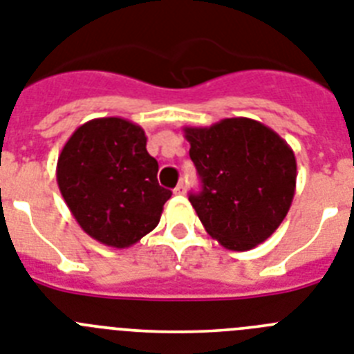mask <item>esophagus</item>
<instances>
[{"label": "esophagus", "instance_id": "obj_1", "mask_svg": "<svg viewBox=\"0 0 354 354\" xmlns=\"http://www.w3.org/2000/svg\"><path fill=\"white\" fill-rule=\"evenodd\" d=\"M174 193H175V195H184V193H186V186H184V183L177 184V186H175V189H174Z\"/></svg>", "mask_w": 354, "mask_h": 354}]
</instances>
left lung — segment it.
<instances>
[{"instance_id": "left-lung-1", "label": "left lung", "mask_w": 354, "mask_h": 354, "mask_svg": "<svg viewBox=\"0 0 354 354\" xmlns=\"http://www.w3.org/2000/svg\"><path fill=\"white\" fill-rule=\"evenodd\" d=\"M202 192L189 195L202 225L229 250H249L272 236L295 193L297 162L279 134L250 118L184 127Z\"/></svg>"}]
</instances>
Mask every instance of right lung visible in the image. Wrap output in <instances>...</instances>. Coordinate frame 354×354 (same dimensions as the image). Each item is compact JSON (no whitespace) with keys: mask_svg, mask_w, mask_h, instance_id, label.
Returning <instances> with one entry per match:
<instances>
[{"mask_svg":"<svg viewBox=\"0 0 354 354\" xmlns=\"http://www.w3.org/2000/svg\"><path fill=\"white\" fill-rule=\"evenodd\" d=\"M157 170L140 125L123 118H96L78 127L62 148L57 184L91 238L125 249L156 229L171 197L157 183Z\"/></svg>","mask_w":354,"mask_h":354,"instance_id":"1","label":"right lung"}]
</instances>
